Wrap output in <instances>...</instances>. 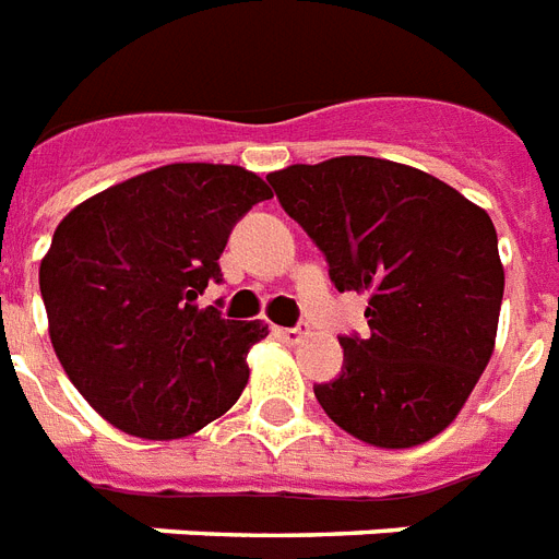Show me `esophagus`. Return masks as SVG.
Wrapping results in <instances>:
<instances>
[{
    "instance_id": "1",
    "label": "esophagus",
    "mask_w": 559,
    "mask_h": 559,
    "mask_svg": "<svg viewBox=\"0 0 559 559\" xmlns=\"http://www.w3.org/2000/svg\"><path fill=\"white\" fill-rule=\"evenodd\" d=\"M276 334H280L285 343H300L308 332L302 325H294V329H276Z\"/></svg>"
}]
</instances>
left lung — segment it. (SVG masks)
I'll list each match as a JSON object with an SVG mask.
<instances>
[{
    "label": "left lung",
    "instance_id": "obj_1",
    "mask_svg": "<svg viewBox=\"0 0 559 559\" xmlns=\"http://www.w3.org/2000/svg\"><path fill=\"white\" fill-rule=\"evenodd\" d=\"M283 210L323 251L337 292H369V337L343 334V369L314 395L374 448L439 436L493 352L506 271L497 227L459 190L369 155L271 173Z\"/></svg>",
    "mask_w": 559,
    "mask_h": 559
}]
</instances>
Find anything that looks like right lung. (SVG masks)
Segmentation results:
<instances>
[{"mask_svg":"<svg viewBox=\"0 0 559 559\" xmlns=\"http://www.w3.org/2000/svg\"><path fill=\"white\" fill-rule=\"evenodd\" d=\"M265 199V181L234 164H167L57 225L39 265L48 334L71 383L118 430L185 439L239 401L267 325L195 300L222 283L227 236Z\"/></svg>","mask_w":559,"mask_h":559,"instance_id":"1","label":"right lung"}]
</instances>
